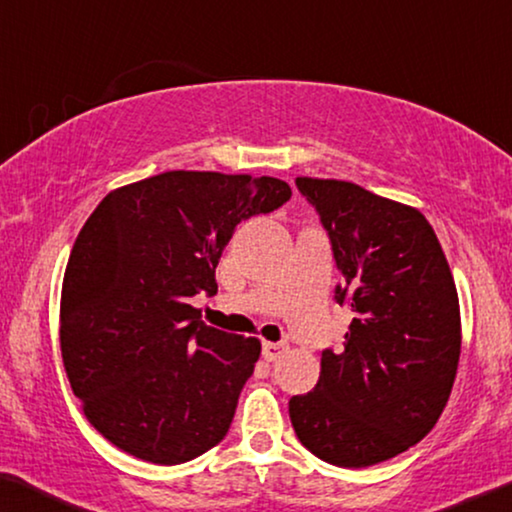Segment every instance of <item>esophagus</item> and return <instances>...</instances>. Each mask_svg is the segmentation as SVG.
Here are the masks:
<instances>
[{
    "instance_id": "1",
    "label": "esophagus",
    "mask_w": 512,
    "mask_h": 512,
    "mask_svg": "<svg viewBox=\"0 0 512 512\" xmlns=\"http://www.w3.org/2000/svg\"><path fill=\"white\" fill-rule=\"evenodd\" d=\"M287 352V347L282 342H264L262 345V358L264 361H278V358Z\"/></svg>"
}]
</instances>
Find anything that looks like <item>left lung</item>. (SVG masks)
Segmentation results:
<instances>
[{"label": "left lung", "mask_w": 512, "mask_h": 512, "mask_svg": "<svg viewBox=\"0 0 512 512\" xmlns=\"http://www.w3.org/2000/svg\"><path fill=\"white\" fill-rule=\"evenodd\" d=\"M296 188L329 234L342 273L333 299L354 319L289 418L319 460L372 467L418 444L446 407L462 347L457 289L421 211L349 181L299 177Z\"/></svg>", "instance_id": "left-lung-1"}]
</instances>
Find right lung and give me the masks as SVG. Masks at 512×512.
<instances>
[{
    "label": "right lung",
    "mask_w": 512,
    "mask_h": 512,
    "mask_svg": "<svg viewBox=\"0 0 512 512\" xmlns=\"http://www.w3.org/2000/svg\"><path fill=\"white\" fill-rule=\"evenodd\" d=\"M289 197L273 177L174 170L112 190L89 216L61 287V358L87 421L121 451L172 467L225 439L262 345L188 301L218 292L236 225Z\"/></svg>",
    "instance_id": "right-lung-1"
}]
</instances>
